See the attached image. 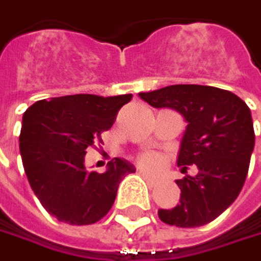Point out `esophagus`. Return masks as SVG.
Listing matches in <instances>:
<instances>
[{
	"label": "esophagus",
	"instance_id": "obj_1",
	"mask_svg": "<svg viewBox=\"0 0 261 261\" xmlns=\"http://www.w3.org/2000/svg\"><path fill=\"white\" fill-rule=\"evenodd\" d=\"M139 173L143 176V178L146 179V180H149V182H154L155 180V176L154 175H151V173H148L146 170H143V169H139Z\"/></svg>",
	"mask_w": 261,
	"mask_h": 261
}]
</instances>
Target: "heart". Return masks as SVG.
<instances>
[{"label":"heart","mask_w":261,"mask_h":261,"mask_svg":"<svg viewBox=\"0 0 261 261\" xmlns=\"http://www.w3.org/2000/svg\"><path fill=\"white\" fill-rule=\"evenodd\" d=\"M140 164L149 169H161L163 167V160L160 158V155L154 154V152H146V154L140 155L139 158Z\"/></svg>","instance_id":"heart-1"}]
</instances>
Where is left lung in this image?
I'll return each mask as SVG.
<instances>
[{"label":"left lung","instance_id":"left-lung-1","mask_svg":"<svg viewBox=\"0 0 261 261\" xmlns=\"http://www.w3.org/2000/svg\"><path fill=\"white\" fill-rule=\"evenodd\" d=\"M139 95L155 109L176 110L187 122L178 155L185 173L176 180L179 204L160 209V220L176 227L214 221L236 200L248 175L255 142L249 107L230 91L203 85H170ZM193 164L199 173L187 175Z\"/></svg>","mask_w":261,"mask_h":261}]
</instances>
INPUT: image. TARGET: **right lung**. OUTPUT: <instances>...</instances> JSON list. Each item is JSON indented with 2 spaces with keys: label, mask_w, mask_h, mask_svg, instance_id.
Here are the masks:
<instances>
[{
  "label": "right lung",
  "mask_w": 261,
  "mask_h": 261,
  "mask_svg": "<svg viewBox=\"0 0 261 261\" xmlns=\"http://www.w3.org/2000/svg\"><path fill=\"white\" fill-rule=\"evenodd\" d=\"M131 97H55L37 101L23 113L19 136L23 169L37 199L58 221L97 223L110 211L121 180L136 172L124 158L107 163L105 173L85 167L86 149L113 125Z\"/></svg>",
  "instance_id": "right-lung-1"
}]
</instances>
